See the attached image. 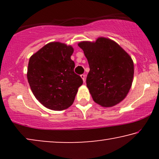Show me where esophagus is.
Segmentation results:
<instances>
[{"instance_id": "34e87169", "label": "esophagus", "mask_w": 159, "mask_h": 159, "mask_svg": "<svg viewBox=\"0 0 159 159\" xmlns=\"http://www.w3.org/2000/svg\"><path fill=\"white\" fill-rule=\"evenodd\" d=\"M81 77H82V80H83V82H85V75H81Z\"/></svg>"}]
</instances>
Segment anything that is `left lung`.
I'll return each mask as SVG.
<instances>
[{
    "mask_svg": "<svg viewBox=\"0 0 159 159\" xmlns=\"http://www.w3.org/2000/svg\"><path fill=\"white\" fill-rule=\"evenodd\" d=\"M88 59L90 71L86 83L95 103L112 107L127 96L134 76L130 56L114 40L98 38L95 42L78 43Z\"/></svg>",
    "mask_w": 159,
    "mask_h": 159,
    "instance_id": "left-lung-1",
    "label": "left lung"
}]
</instances>
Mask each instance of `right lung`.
<instances>
[{
  "label": "right lung",
  "instance_id": "add662e5",
  "mask_svg": "<svg viewBox=\"0 0 159 159\" xmlns=\"http://www.w3.org/2000/svg\"><path fill=\"white\" fill-rule=\"evenodd\" d=\"M74 48L60 42L44 45L30 58L27 80L32 92L49 109L62 111L72 105L82 79L74 72Z\"/></svg>",
  "mask_w": 159,
  "mask_h": 159
}]
</instances>
